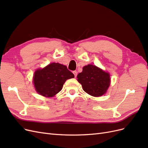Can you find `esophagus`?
I'll return each instance as SVG.
<instances>
[{"mask_svg":"<svg viewBox=\"0 0 148 148\" xmlns=\"http://www.w3.org/2000/svg\"><path fill=\"white\" fill-rule=\"evenodd\" d=\"M73 73L74 74V76H75V77L76 78L77 77V74H78V72L77 71H73Z\"/></svg>","mask_w":148,"mask_h":148,"instance_id":"obj_1","label":"esophagus"}]
</instances>
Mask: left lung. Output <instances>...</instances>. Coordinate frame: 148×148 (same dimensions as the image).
I'll list each match as a JSON object with an SVG mask.
<instances>
[{
  "label": "left lung",
  "instance_id": "left-lung-1",
  "mask_svg": "<svg viewBox=\"0 0 148 148\" xmlns=\"http://www.w3.org/2000/svg\"><path fill=\"white\" fill-rule=\"evenodd\" d=\"M77 78L83 90L95 97L104 95L110 83V75L108 72L91 64L83 67L82 72L78 74Z\"/></svg>",
  "mask_w": 148,
  "mask_h": 148
}]
</instances>
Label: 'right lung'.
<instances>
[{"label": "right lung", "mask_w": 148, "mask_h": 148, "mask_svg": "<svg viewBox=\"0 0 148 148\" xmlns=\"http://www.w3.org/2000/svg\"><path fill=\"white\" fill-rule=\"evenodd\" d=\"M74 78V75L66 66L59 63H51L44 69L36 70L33 83L40 95L53 97L60 92L66 79Z\"/></svg>", "instance_id": "right-lung-1"}]
</instances>
